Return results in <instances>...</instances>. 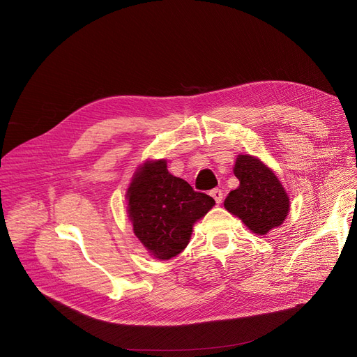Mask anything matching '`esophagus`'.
Listing matches in <instances>:
<instances>
[{
  "label": "esophagus",
  "mask_w": 357,
  "mask_h": 357,
  "mask_svg": "<svg viewBox=\"0 0 357 357\" xmlns=\"http://www.w3.org/2000/svg\"><path fill=\"white\" fill-rule=\"evenodd\" d=\"M210 194H211V197L215 199L217 204H220V202L222 201V191H221V190L215 188V190H213Z\"/></svg>",
  "instance_id": "34e87169"
}]
</instances>
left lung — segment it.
<instances>
[{"mask_svg": "<svg viewBox=\"0 0 357 357\" xmlns=\"http://www.w3.org/2000/svg\"><path fill=\"white\" fill-rule=\"evenodd\" d=\"M233 172L240 185L227 195L224 208L238 217L255 234L265 236L279 227L285 221L291 204L272 169L259 158L238 155Z\"/></svg>", "mask_w": 357, "mask_h": 357, "instance_id": "1", "label": "left lung"}]
</instances>
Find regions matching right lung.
<instances>
[{
  "mask_svg": "<svg viewBox=\"0 0 357 357\" xmlns=\"http://www.w3.org/2000/svg\"><path fill=\"white\" fill-rule=\"evenodd\" d=\"M126 198L135 236L159 260L172 259L188 246L194 224L215 205L210 195L169 174L165 159L142 163Z\"/></svg>",
  "mask_w": 357,
  "mask_h": 357,
  "instance_id": "1",
  "label": "right lung"
}]
</instances>
